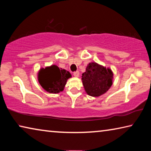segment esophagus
<instances>
[{"label":"esophagus","instance_id":"esophagus-1","mask_svg":"<svg viewBox=\"0 0 151 151\" xmlns=\"http://www.w3.org/2000/svg\"><path fill=\"white\" fill-rule=\"evenodd\" d=\"M79 75H80V73H79L78 71H76V72H74L73 73V75L75 76V77H78L79 76Z\"/></svg>","mask_w":151,"mask_h":151}]
</instances>
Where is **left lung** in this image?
Returning a JSON list of instances; mask_svg holds the SVG:
<instances>
[{"label":"left lung","instance_id":"obj_1","mask_svg":"<svg viewBox=\"0 0 151 151\" xmlns=\"http://www.w3.org/2000/svg\"><path fill=\"white\" fill-rule=\"evenodd\" d=\"M82 82L86 93L93 97L100 96L106 93L112 85L113 73L95 62L89 63L86 71L82 75Z\"/></svg>","mask_w":151,"mask_h":151}]
</instances>
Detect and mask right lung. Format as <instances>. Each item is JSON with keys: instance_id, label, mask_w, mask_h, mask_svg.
Wrapping results in <instances>:
<instances>
[{"instance_id": "right-lung-1", "label": "right lung", "mask_w": 151, "mask_h": 151, "mask_svg": "<svg viewBox=\"0 0 151 151\" xmlns=\"http://www.w3.org/2000/svg\"><path fill=\"white\" fill-rule=\"evenodd\" d=\"M71 76L68 71L52 65L40 68L38 73V81L45 91L57 94L64 90L67 80Z\"/></svg>"}]
</instances>
